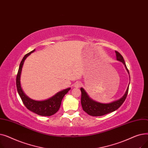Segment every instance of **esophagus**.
Wrapping results in <instances>:
<instances>
[{
    "label": "esophagus",
    "mask_w": 148,
    "mask_h": 148,
    "mask_svg": "<svg viewBox=\"0 0 148 148\" xmlns=\"http://www.w3.org/2000/svg\"><path fill=\"white\" fill-rule=\"evenodd\" d=\"M81 85H82V83H80V82H76L75 84H74V87H75V88H80V86H81Z\"/></svg>",
    "instance_id": "esophagus-1"
}]
</instances>
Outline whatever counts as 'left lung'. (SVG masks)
Returning a JSON list of instances; mask_svg holds the SVG:
<instances>
[{
	"label": "left lung",
	"instance_id": "8db88e82",
	"mask_svg": "<svg viewBox=\"0 0 148 148\" xmlns=\"http://www.w3.org/2000/svg\"><path fill=\"white\" fill-rule=\"evenodd\" d=\"M116 59L122 62L123 64L125 66L127 71L129 74L128 69L126 66V64L124 61L123 58L121 54L117 51H115ZM128 88L125 92V94L124 95L120 98L119 99L115 101L112 103H108V104H103L100 103L97 101H95L91 98H90L86 92L82 88H80V90L82 92V97H81V104L83 108V110L87 113L88 114L92 116H103L104 114H108L109 113L113 112L119 108L121 105L125 101V100L127 97L128 92Z\"/></svg>",
	"mask_w": 148,
	"mask_h": 148
}]
</instances>
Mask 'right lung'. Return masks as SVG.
Masks as SVG:
<instances>
[{"instance_id": "right-lung-1", "label": "right lung", "mask_w": 148, "mask_h": 148, "mask_svg": "<svg viewBox=\"0 0 148 148\" xmlns=\"http://www.w3.org/2000/svg\"><path fill=\"white\" fill-rule=\"evenodd\" d=\"M35 49L26 54L21 61L16 78V86L18 94L22 100L23 103L30 111L38 115L50 116L55 114L59 109L62 100L71 88L64 89L52 97L51 98L44 101H35L27 97L23 92L20 85V75L22 67L26 58L35 51Z\"/></svg>"}]
</instances>
